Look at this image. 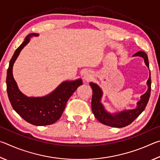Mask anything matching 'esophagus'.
Returning <instances> with one entry per match:
<instances>
[{"label": "esophagus", "mask_w": 160, "mask_h": 160, "mask_svg": "<svg viewBox=\"0 0 160 160\" xmlns=\"http://www.w3.org/2000/svg\"><path fill=\"white\" fill-rule=\"evenodd\" d=\"M92 78V72L90 70H86L83 73V79L85 81H88Z\"/></svg>", "instance_id": "34e87169"}]
</instances>
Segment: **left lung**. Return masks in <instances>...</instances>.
Wrapping results in <instances>:
<instances>
[{"label": "left lung", "instance_id": "left-lung-1", "mask_svg": "<svg viewBox=\"0 0 160 160\" xmlns=\"http://www.w3.org/2000/svg\"><path fill=\"white\" fill-rule=\"evenodd\" d=\"M132 56H140L144 59V62L149 68V61L148 55L144 51H138ZM90 85L92 89V110L94 116L99 122L113 128H123L128 126L143 111L145 110L149 101L151 91V77L147 81L148 90L140 97V101L137 102L136 108L132 109H124L121 112L111 113L105 109L102 103L103 91L102 88L94 82H90Z\"/></svg>", "mask_w": 160, "mask_h": 160}]
</instances>
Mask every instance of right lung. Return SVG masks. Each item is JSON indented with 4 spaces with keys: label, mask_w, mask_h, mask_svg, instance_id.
Wrapping results in <instances>:
<instances>
[{
    "label": "right lung",
    "mask_w": 160,
    "mask_h": 160,
    "mask_svg": "<svg viewBox=\"0 0 160 160\" xmlns=\"http://www.w3.org/2000/svg\"><path fill=\"white\" fill-rule=\"evenodd\" d=\"M38 36L37 33L29 34L15 50L7 71V92L13 109L27 122L34 126H47L61 118L68 100L78 87L82 85V80L79 78L63 81L51 93L43 97H28L22 92L13 78V65L30 38Z\"/></svg>",
    "instance_id": "add662e5"
}]
</instances>
